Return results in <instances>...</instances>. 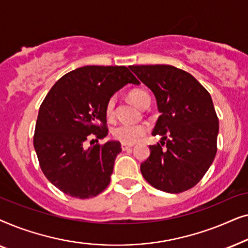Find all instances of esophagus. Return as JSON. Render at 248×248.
<instances>
[{
	"label": "esophagus",
	"instance_id": "esophagus-1",
	"mask_svg": "<svg viewBox=\"0 0 248 248\" xmlns=\"http://www.w3.org/2000/svg\"><path fill=\"white\" fill-rule=\"evenodd\" d=\"M133 147V144H130V143H122V149L123 150H127V149H130Z\"/></svg>",
	"mask_w": 248,
	"mask_h": 248
}]
</instances>
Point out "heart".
I'll return each instance as SVG.
<instances>
[{"label":"heart","instance_id":"heart-1","mask_svg":"<svg viewBox=\"0 0 248 248\" xmlns=\"http://www.w3.org/2000/svg\"><path fill=\"white\" fill-rule=\"evenodd\" d=\"M130 99L139 107H142L147 101H150V96L145 90L135 89L130 93ZM115 104H116V98L114 96L108 99L106 104V115L111 117L114 115ZM148 132V126L144 124H118L117 126L113 128V137L116 140L123 142V143H135L141 140Z\"/></svg>","mask_w":248,"mask_h":248}]
</instances>
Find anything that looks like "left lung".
<instances>
[{
	"mask_svg": "<svg viewBox=\"0 0 248 248\" xmlns=\"http://www.w3.org/2000/svg\"><path fill=\"white\" fill-rule=\"evenodd\" d=\"M130 69L154 93L160 113L152 135H160L161 144L149 147L142 176L160 191H187L201 181L217 154L219 120L211 96L192 74L175 66Z\"/></svg>",
	"mask_w": 248,
	"mask_h": 248,
	"instance_id": "1",
	"label": "left lung"
}]
</instances>
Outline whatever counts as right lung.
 Masks as SVG:
<instances>
[{"label": "right lung", "mask_w": 248, "mask_h": 248, "mask_svg": "<svg viewBox=\"0 0 248 248\" xmlns=\"http://www.w3.org/2000/svg\"><path fill=\"white\" fill-rule=\"evenodd\" d=\"M127 83L140 82L126 66H82L61 78L40 105L33 147L44 175L66 195L93 198L109 184L121 143H86L108 134L106 104Z\"/></svg>", "instance_id": "right-lung-1"}]
</instances>
